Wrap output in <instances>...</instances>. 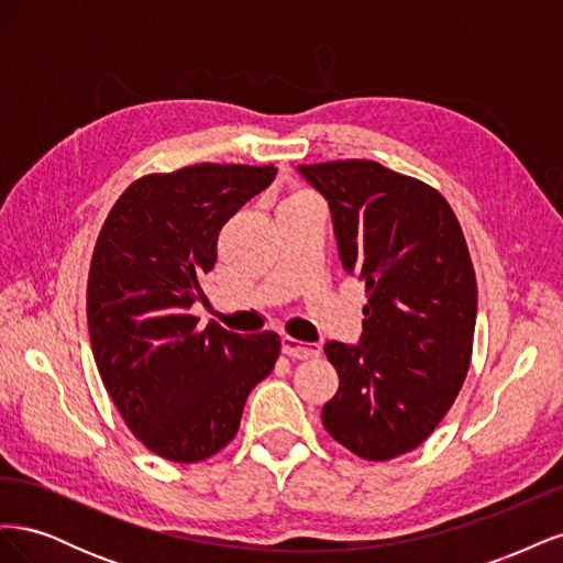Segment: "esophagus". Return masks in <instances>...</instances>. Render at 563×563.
<instances>
[{
	"label": "esophagus",
	"instance_id": "obj_1",
	"mask_svg": "<svg viewBox=\"0 0 563 563\" xmlns=\"http://www.w3.org/2000/svg\"><path fill=\"white\" fill-rule=\"evenodd\" d=\"M282 350L284 354L294 356V360H314V356L321 354V347L319 345H312V343H300V340L286 335L282 340Z\"/></svg>",
	"mask_w": 563,
	"mask_h": 563
}]
</instances>
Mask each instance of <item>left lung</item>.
<instances>
[{"label": "left lung", "instance_id": "obj_1", "mask_svg": "<svg viewBox=\"0 0 563 563\" xmlns=\"http://www.w3.org/2000/svg\"><path fill=\"white\" fill-rule=\"evenodd\" d=\"M329 199L340 261L366 284L362 343H327L338 391L327 432L385 463L418 449L465 383L476 275L463 228L432 185L371 159L302 164Z\"/></svg>", "mask_w": 563, "mask_h": 563}]
</instances>
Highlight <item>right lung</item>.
Wrapping results in <instances>:
<instances>
[{
  "label": "right lung",
  "mask_w": 563,
  "mask_h": 563,
  "mask_svg": "<svg viewBox=\"0 0 563 563\" xmlns=\"http://www.w3.org/2000/svg\"><path fill=\"white\" fill-rule=\"evenodd\" d=\"M275 164H195L133 180L93 246L87 319L112 404L145 449L201 463L240 430L249 391L279 360L275 331L232 333L190 314L218 234L275 180Z\"/></svg>",
  "instance_id": "add662e5"
}]
</instances>
